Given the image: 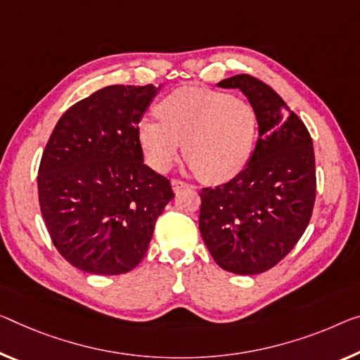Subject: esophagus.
Segmentation results:
<instances>
[{
	"label": "esophagus",
	"instance_id": "obj_1",
	"mask_svg": "<svg viewBox=\"0 0 360 360\" xmlns=\"http://www.w3.org/2000/svg\"><path fill=\"white\" fill-rule=\"evenodd\" d=\"M185 188H188L186 181H181V180H176V179L172 180V190L175 193H180L181 190H185Z\"/></svg>",
	"mask_w": 360,
	"mask_h": 360
}]
</instances>
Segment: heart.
<instances>
[{"label": "heart", "mask_w": 360, "mask_h": 360, "mask_svg": "<svg viewBox=\"0 0 360 360\" xmlns=\"http://www.w3.org/2000/svg\"><path fill=\"white\" fill-rule=\"evenodd\" d=\"M159 122L141 120L138 138L146 162L158 172L184 156L199 179L209 184L233 179L251 158L256 112L245 99L209 88L184 86L156 106Z\"/></svg>", "instance_id": "1"}]
</instances>
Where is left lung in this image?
Here are the masks:
<instances>
[{"label":"left lung","mask_w":360,"mask_h":360,"mask_svg":"<svg viewBox=\"0 0 360 360\" xmlns=\"http://www.w3.org/2000/svg\"><path fill=\"white\" fill-rule=\"evenodd\" d=\"M238 88L256 112L259 136L246 167L229 184L202 188L199 231L226 272L272 269L306 231L315 202L312 138L278 93L256 77L219 82Z\"/></svg>","instance_id":"1"}]
</instances>
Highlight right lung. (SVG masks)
<instances>
[{"mask_svg":"<svg viewBox=\"0 0 360 360\" xmlns=\"http://www.w3.org/2000/svg\"><path fill=\"white\" fill-rule=\"evenodd\" d=\"M159 88H101L65 110L43 151V220L60 256L86 274L134 270L175 196L170 181L143 162L138 138Z\"/></svg>","mask_w":360,"mask_h":360,"instance_id":"1","label":"right lung"}]
</instances>
